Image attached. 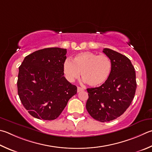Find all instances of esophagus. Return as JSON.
<instances>
[{"mask_svg":"<svg viewBox=\"0 0 152 152\" xmlns=\"http://www.w3.org/2000/svg\"><path fill=\"white\" fill-rule=\"evenodd\" d=\"M84 90V88H81V87H78L77 88V92H81V91H83Z\"/></svg>","mask_w":152,"mask_h":152,"instance_id":"obj_1","label":"esophagus"}]
</instances>
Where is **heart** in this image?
<instances>
[{
  "mask_svg": "<svg viewBox=\"0 0 152 152\" xmlns=\"http://www.w3.org/2000/svg\"><path fill=\"white\" fill-rule=\"evenodd\" d=\"M112 62L105 54L98 55L92 52L76 54L72 61L66 59L63 64V72L70 82L78 79L81 72L82 79L91 87L104 84L111 75Z\"/></svg>",
  "mask_w": 152,
  "mask_h": 152,
  "instance_id": "heart-1",
  "label": "heart"
}]
</instances>
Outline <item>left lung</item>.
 Wrapping results in <instances>:
<instances>
[{
	"instance_id": "1",
	"label": "left lung",
	"mask_w": 152,
	"mask_h": 152,
	"mask_svg": "<svg viewBox=\"0 0 152 152\" xmlns=\"http://www.w3.org/2000/svg\"><path fill=\"white\" fill-rule=\"evenodd\" d=\"M104 53L112 62L108 80L100 87L88 88L86 110L94 119L105 122L114 120L128 108L136 90V72L128 58L110 48Z\"/></svg>"
}]
</instances>
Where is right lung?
<instances>
[{
	"mask_svg": "<svg viewBox=\"0 0 152 152\" xmlns=\"http://www.w3.org/2000/svg\"><path fill=\"white\" fill-rule=\"evenodd\" d=\"M66 49L48 48L26 56L19 67L18 94L32 116L45 120L59 116L77 87L64 76Z\"/></svg>",
	"mask_w": 152,
	"mask_h": 152,
	"instance_id": "right-lung-1",
	"label": "right lung"
}]
</instances>
